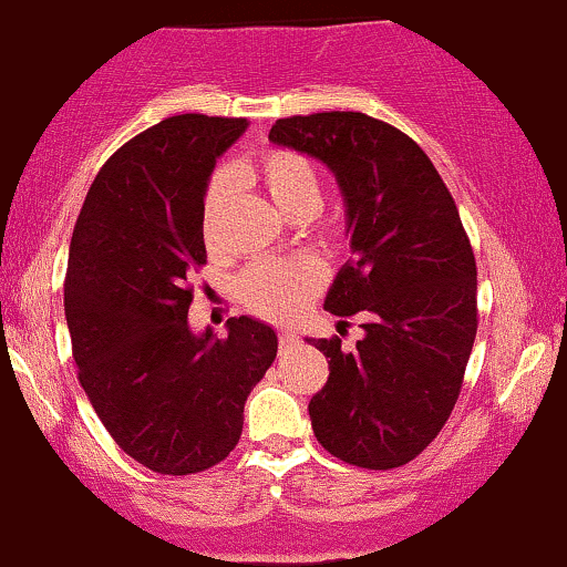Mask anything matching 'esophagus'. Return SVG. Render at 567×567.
Returning a JSON list of instances; mask_svg holds the SVG:
<instances>
[{
  "instance_id": "esophagus-1",
  "label": "esophagus",
  "mask_w": 567,
  "mask_h": 567,
  "mask_svg": "<svg viewBox=\"0 0 567 567\" xmlns=\"http://www.w3.org/2000/svg\"><path fill=\"white\" fill-rule=\"evenodd\" d=\"M295 344H297V334H291V331H281V334H278V348L284 352L295 348Z\"/></svg>"
}]
</instances>
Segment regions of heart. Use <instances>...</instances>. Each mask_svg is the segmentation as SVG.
Masks as SVG:
<instances>
[{"label": "heart", "instance_id": "1", "mask_svg": "<svg viewBox=\"0 0 567 567\" xmlns=\"http://www.w3.org/2000/svg\"><path fill=\"white\" fill-rule=\"evenodd\" d=\"M233 179L246 185H259L270 196V202L284 215L297 217L302 212H316L318 198V175L302 153L289 148H268L251 162H241L230 169ZM230 177L217 172L212 177L204 202V233L209 236L219 206L228 196ZM326 272L316 259H278V262H257L238 278V297L257 316L270 321H286L297 316L302 305L321 289Z\"/></svg>", "mask_w": 567, "mask_h": 567}]
</instances>
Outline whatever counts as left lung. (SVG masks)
Returning a JSON list of instances; mask_svg holds the SVG:
<instances>
[{
	"instance_id": "obj_1",
	"label": "left lung",
	"mask_w": 567,
	"mask_h": 567,
	"mask_svg": "<svg viewBox=\"0 0 567 567\" xmlns=\"http://www.w3.org/2000/svg\"><path fill=\"white\" fill-rule=\"evenodd\" d=\"M270 140L334 172L352 257L323 308L363 339H308L329 379L308 405L329 454L365 470L409 464L449 422L477 334V268L449 188L419 145L358 111L278 118ZM348 323V321H339Z\"/></svg>"
}]
</instances>
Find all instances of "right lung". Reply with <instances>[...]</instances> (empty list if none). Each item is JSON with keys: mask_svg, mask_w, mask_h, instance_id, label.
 <instances>
[{"mask_svg": "<svg viewBox=\"0 0 567 567\" xmlns=\"http://www.w3.org/2000/svg\"><path fill=\"white\" fill-rule=\"evenodd\" d=\"M246 118L179 113L124 143L90 185L71 236L65 323L79 382L124 454L158 475L223 462L278 337L228 318L193 334L188 276L206 265L204 193Z\"/></svg>", "mask_w": 567, "mask_h": 567, "instance_id": "right-lung-1", "label": "right lung"}]
</instances>
